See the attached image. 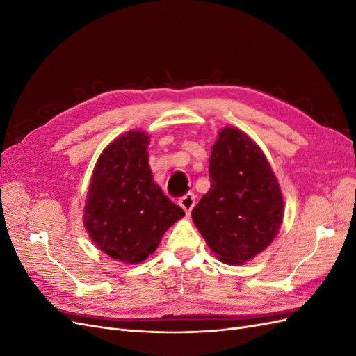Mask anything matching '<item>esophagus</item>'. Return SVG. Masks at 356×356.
<instances>
[{
	"label": "esophagus",
	"instance_id": "esophagus-1",
	"mask_svg": "<svg viewBox=\"0 0 356 356\" xmlns=\"http://www.w3.org/2000/svg\"><path fill=\"white\" fill-rule=\"evenodd\" d=\"M195 203H196V196L193 195V193H187L186 196H182V197L179 199L181 208L184 209L187 213H190V212H191L193 207H195Z\"/></svg>",
	"mask_w": 356,
	"mask_h": 356
}]
</instances>
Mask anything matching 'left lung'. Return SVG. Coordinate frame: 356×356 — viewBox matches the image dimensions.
I'll list each match as a JSON object with an SVG mask.
<instances>
[{"instance_id":"obj_1","label":"left lung","mask_w":356,"mask_h":356,"mask_svg":"<svg viewBox=\"0 0 356 356\" xmlns=\"http://www.w3.org/2000/svg\"><path fill=\"white\" fill-rule=\"evenodd\" d=\"M211 188L191 211L193 222L225 264H243L273 242L284 197L268 161L252 139L224 127L209 157Z\"/></svg>"}]
</instances>
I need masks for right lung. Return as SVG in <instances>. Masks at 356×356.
<instances>
[{
    "instance_id": "add662e5",
    "label": "right lung",
    "mask_w": 356,
    "mask_h": 356,
    "mask_svg": "<svg viewBox=\"0 0 356 356\" xmlns=\"http://www.w3.org/2000/svg\"><path fill=\"white\" fill-rule=\"evenodd\" d=\"M149 136L129 131L99 156L84 207V227L102 252L126 264L152 255L172 224L184 217L153 181Z\"/></svg>"
}]
</instances>
